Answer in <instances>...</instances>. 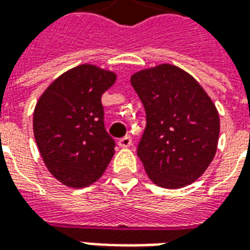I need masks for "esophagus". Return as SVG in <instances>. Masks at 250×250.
<instances>
[{"instance_id":"esophagus-1","label":"esophagus","mask_w":250,"mask_h":250,"mask_svg":"<svg viewBox=\"0 0 250 250\" xmlns=\"http://www.w3.org/2000/svg\"><path fill=\"white\" fill-rule=\"evenodd\" d=\"M118 145H119V147H122V148H127V147H130L131 145H132V139H131V136H125V138H122V139H119L118 141Z\"/></svg>"}]
</instances>
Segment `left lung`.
Listing matches in <instances>:
<instances>
[{"label": "left lung", "mask_w": 250, "mask_h": 250, "mask_svg": "<svg viewBox=\"0 0 250 250\" xmlns=\"http://www.w3.org/2000/svg\"><path fill=\"white\" fill-rule=\"evenodd\" d=\"M146 111L138 157L148 178L165 188L193 184L217 151L220 115L209 95L188 72L159 64L131 76Z\"/></svg>", "instance_id": "8db88e82"}]
</instances>
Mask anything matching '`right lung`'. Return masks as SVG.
Listing matches in <instances>:
<instances>
[{"label": "right lung", "mask_w": 250, "mask_h": 250, "mask_svg": "<svg viewBox=\"0 0 250 250\" xmlns=\"http://www.w3.org/2000/svg\"><path fill=\"white\" fill-rule=\"evenodd\" d=\"M116 73L82 64L62 73L42 92L33 114V132L48 171L69 188L96 182L115 154L104 127L102 95Z\"/></svg>", "instance_id": "right-lung-1"}]
</instances>
